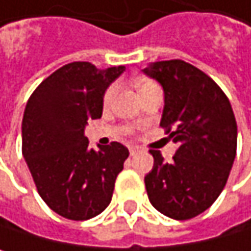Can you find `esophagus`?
<instances>
[{
  "mask_svg": "<svg viewBox=\"0 0 251 251\" xmlns=\"http://www.w3.org/2000/svg\"><path fill=\"white\" fill-rule=\"evenodd\" d=\"M137 153H138V149L137 147H129V154L131 156H135Z\"/></svg>",
  "mask_w": 251,
  "mask_h": 251,
  "instance_id": "obj_1",
  "label": "esophagus"
}]
</instances>
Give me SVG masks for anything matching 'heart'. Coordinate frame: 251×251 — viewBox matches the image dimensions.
<instances>
[{
    "label": "heart",
    "mask_w": 251,
    "mask_h": 251,
    "mask_svg": "<svg viewBox=\"0 0 251 251\" xmlns=\"http://www.w3.org/2000/svg\"><path fill=\"white\" fill-rule=\"evenodd\" d=\"M147 83H150V82H141L140 88H141V86H144V85H147ZM116 91H117L116 85L110 86V88H108V89L105 91V94H104V104H105V105H108V104L111 102V100H113V97H114Z\"/></svg>",
    "instance_id": "obj_1"
}]
</instances>
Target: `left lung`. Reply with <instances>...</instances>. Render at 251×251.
Segmentation results:
<instances>
[{"label":"left lung","mask_w":251,"mask_h":251,"mask_svg":"<svg viewBox=\"0 0 251 251\" xmlns=\"http://www.w3.org/2000/svg\"><path fill=\"white\" fill-rule=\"evenodd\" d=\"M143 72L163 86L160 126L178 144L171 163L150 150L147 196L165 216L187 221L207 210L228 181L237 153L235 116L218 83L190 63L156 61Z\"/></svg>","instance_id":"left-lung-1"}]
</instances>
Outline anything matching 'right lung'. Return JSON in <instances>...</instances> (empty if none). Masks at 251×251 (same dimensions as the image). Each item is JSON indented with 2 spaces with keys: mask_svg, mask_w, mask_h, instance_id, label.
Returning <instances> with one entry per match:
<instances>
[{
  "mask_svg": "<svg viewBox=\"0 0 251 251\" xmlns=\"http://www.w3.org/2000/svg\"><path fill=\"white\" fill-rule=\"evenodd\" d=\"M123 70L73 61L44 79L27 100L22 153L41 199L66 219L100 215L129 156L120 143L89 149L83 135L88 120L101 117L104 92Z\"/></svg>",
  "mask_w": 251,
  "mask_h": 251,
  "instance_id": "1",
  "label": "right lung"
}]
</instances>
